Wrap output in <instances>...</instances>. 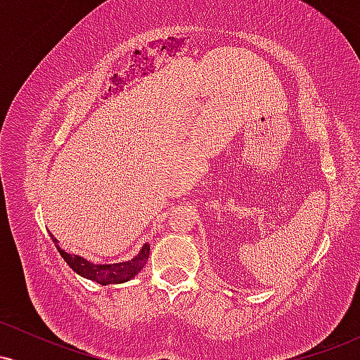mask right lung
I'll list each match as a JSON object with an SVG mask.
<instances>
[{"instance_id": "add662e5", "label": "right lung", "mask_w": 360, "mask_h": 360, "mask_svg": "<svg viewBox=\"0 0 360 360\" xmlns=\"http://www.w3.org/2000/svg\"><path fill=\"white\" fill-rule=\"evenodd\" d=\"M51 238L57 243V238L51 233ZM57 250L62 255V259L69 264V267L76 272V274L82 276V278L94 281V283L103 284V286H108V284H122L130 281L131 278L139 274L140 271L143 269V266L147 264L148 252H150V245L146 243V245L140 249V252L135 255L131 260H127V262H118V264H94L86 260L81 255H72L64 249H60L57 245Z\"/></svg>"}]
</instances>
